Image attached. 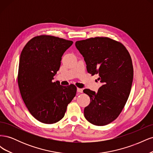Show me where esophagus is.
<instances>
[{
  "label": "esophagus",
  "instance_id": "34e87169",
  "mask_svg": "<svg viewBox=\"0 0 153 153\" xmlns=\"http://www.w3.org/2000/svg\"><path fill=\"white\" fill-rule=\"evenodd\" d=\"M77 92H80V93H82V92H83V89H80V88H77Z\"/></svg>",
  "mask_w": 153,
  "mask_h": 153
}]
</instances>
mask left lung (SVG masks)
Wrapping results in <instances>:
<instances>
[{"label":"left lung","mask_w":153,"mask_h":153,"mask_svg":"<svg viewBox=\"0 0 153 153\" xmlns=\"http://www.w3.org/2000/svg\"><path fill=\"white\" fill-rule=\"evenodd\" d=\"M75 46L84 57L87 72L98 74L103 84L97 92L84 90L91 99L84 116L92 124L105 126L117 118L128 99L133 78L131 56L121 43L107 37L77 41Z\"/></svg>","instance_id":"1"}]
</instances>
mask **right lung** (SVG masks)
Masks as SVG:
<instances>
[{"label":"right lung","instance_id":"1","mask_svg":"<svg viewBox=\"0 0 153 153\" xmlns=\"http://www.w3.org/2000/svg\"><path fill=\"white\" fill-rule=\"evenodd\" d=\"M72 41L50 35L29 41L20 54L18 84L23 101L31 115L45 124L61 120L76 93V87L53 82L62 56Z\"/></svg>","mask_w":153,"mask_h":153}]
</instances>
